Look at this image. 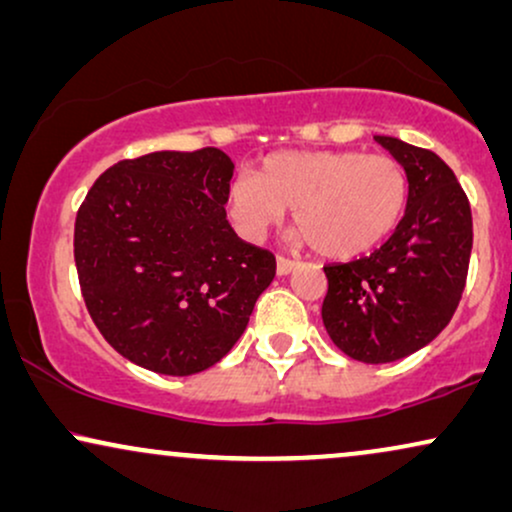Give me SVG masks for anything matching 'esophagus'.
I'll use <instances>...</instances> for the list:
<instances>
[{"mask_svg":"<svg viewBox=\"0 0 512 512\" xmlns=\"http://www.w3.org/2000/svg\"><path fill=\"white\" fill-rule=\"evenodd\" d=\"M297 260H290V257H283V255H278V260H276V271L281 276H286V274H290V271H293L295 267H297Z\"/></svg>","mask_w":512,"mask_h":512,"instance_id":"obj_1","label":"esophagus"}]
</instances>
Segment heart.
<instances>
[{"mask_svg": "<svg viewBox=\"0 0 512 512\" xmlns=\"http://www.w3.org/2000/svg\"><path fill=\"white\" fill-rule=\"evenodd\" d=\"M406 203V167L392 155L361 151L274 153L226 191V210L245 238L260 241L290 208L302 236L328 257L375 248L397 229Z\"/></svg>", "mask_w": 512, "mask_h": 512, "instance_id": "heart-1", "label": "heart"}]
</instances>
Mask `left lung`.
I'll return each mask as SVG.
<instances>
[{
  "instance_id": "left-lung-1",
  "label": "left lung",
  "mask_w": 512,
  "mask_h": 512,
  "mask_svg": "<svg viewBox=\"0 0 512 512\" xmlns=\"http://www.w3.org/2000/svg\"><path fill=\"white\" fill-rule=\"evenodd\" d=\"M409 174V203L394 234L361 260L323 267L321 316L331 340L364 364H390L444 331L461 302L472 212L454 170L428 148L375 137Z\"/></svg>"
}]
</instances>
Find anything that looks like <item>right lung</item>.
Wrapping results in <instances>:
<instances>
[{
  "instance_id": "right-lung-1",
  "label": "right lung",
  "mask_w": 512,
  "mask_h": 512,
  "mask_svg": "<svg viewBox=\"0 0 512 512\" xmlns=\"http://www.w3.org/2000/svg\"><path fill=\"white\" fill-rule=\"evenodd\" d=\"M234 163L219 148L108 167L75 219L84 304L103 338L148 371L191 375L229 354L276 276L274 252L226 219Z\"/></svg>"
}]
</instances>
